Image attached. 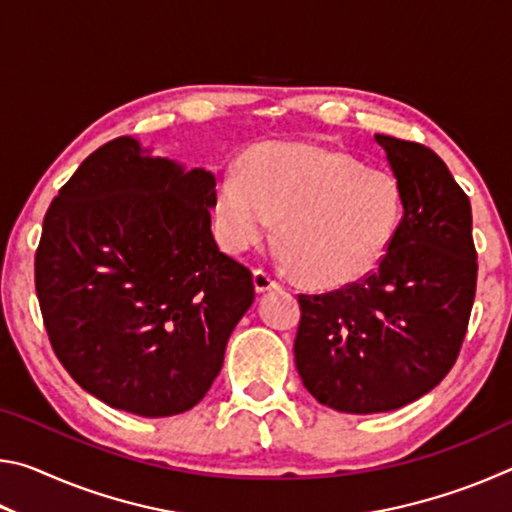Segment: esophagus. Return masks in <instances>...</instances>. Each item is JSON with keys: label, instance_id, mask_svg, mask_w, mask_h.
<instances>
[{"label": "esophagus", "instance_id": "1", "mask_svg": "<svg viewBox=\"0 0 512 512\" xmlns=\"http://www.w3.org/2000/svg\"><path fill=\"white\" fill-rule=\"evenodd\" d=\"M253 282H255V291L257 293H266V291H271V289H280V282H277L275 277L268 275L266 271H262V268L253 273Z\"/></svg>", "mask_w": 512, "mask_h": 512}]
</instances>
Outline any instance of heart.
<instances>
[{
	"label": "heart",
	"instance_id": "obj_1",
	"mask_svg": "<svg viewBox=\"0 0 512 512\" xmlns=\"http://www.w3.org/2000/svg\"><path fill=\"white\" fill-rule=\"evenodd\" d=\"M216 230L230 253L273 235L311 287L341 289L375 271L402 219L395 176L318 144H262L214 187Z\"/></svg>",
	"mask_w": 512,
	"mask_h": 512
}]
</instances>
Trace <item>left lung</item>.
I'll return each mask as SVG.
<instances>
[{
	"instance_id": "1",
	"label": "left lung",
	"mask_w": 512,
	"mask_h": 512,
	"mask_svg": "<svg viewBox=\"0 0 512 512\" xmlns=\"http://www.w3.org/2000/svg\"><path fill=\"white\" fill-rule=\"evenodd\" d=\"M404 216L375 273L345 289L298 296V375L341 413L395 411L452 370L476 291L470 198L427 146L375 135Z\"/></svg>"
}]
</instances>
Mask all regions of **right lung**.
I'll use <instances>...</instances> for the list:
<instances>
[{
    "instance_id": "1",
    "label": "right lung",
    "mask_w": 512,
    "mask_h": 512,
    "mask_svg": "<svg viewBox=\"0 0 512 512\" xmlns=\"http://www.w3.org/2000/svg\"><path fill=\"white\" fill-rule=\"evenodd\" d=\"M216 178L117 137L85 158L42 223L36 291L83 391L142 418L185 413L221 372L255 300L212 235Z\"/></svg>"
}]
</instances>
